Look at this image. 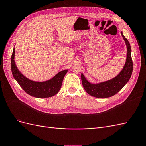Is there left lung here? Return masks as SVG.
I'll list each match as a JSON object with an SVG mask.
<instances>
[{"instance_id":"left-lung-1","label":"left lung","mask_w":146,"mask_h":146,"mask_svg":"<svg viewBox=\"0 0 146 146\" xmlns=\"http://www.w3.org/2000/svg\"><path fill=\"white\" fill-rule=\"evenodd\" d=\"M121 35L127 46V59L123 69L116 77L108 81L97 84L88 82L82 73L81 78L84 89L90 95L98 98H107L115 95L125 85L131 77L133 71V61L131 55V47L129 41Z\"/></svg>"}]
</instances>
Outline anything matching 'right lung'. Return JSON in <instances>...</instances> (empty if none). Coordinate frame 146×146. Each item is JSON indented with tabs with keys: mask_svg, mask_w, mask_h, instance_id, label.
I'll return each mask as SVG.
<instances>
[{
	"mask_svg": "<svg viewBox=\"0 0 146 146\" xmlns=\"http://www.w3.org/2000/svg\"><path fill=\"white\" fill-rule=\"evenodd\" d=\"M15 51L14 48L11 59V68L13 76L28 94L37 98H46L54 96L58 93L68 69L61 70L50 80L45 82L31 80L22 74L17 68L14 60Z\"/></svg>",
	"mask_w": 146,
	"mask_h": 146,
	"instance_id": "1",
	"label": "right lung"
}]
</instances>
